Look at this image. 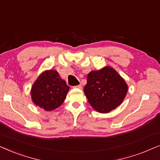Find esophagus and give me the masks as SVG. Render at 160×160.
Masks as SVG:
<instances>
[{"label": "esophagus", "mask_w": 160, "mask_h": 160, "mask_svg": "<svg viewBox=\"0 0 160 160\" xmlns=\"http://www.w3.org/2000/svg\"><path fill=\"white\" fill-rule=\"evenodd\" d=\"M74 88H80V89H81V88H82V85H78V86H74Z\"/></svg>", "instance_id": "obj_1"}]
</instances>
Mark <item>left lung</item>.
Returning a JSON list of instances; mask_svg holds the SVG:
<instances>
[{
    "label": "left lung",
    "mask_w": 160,
    "mask_h": 160,
    "mask_svg": "<svg viewBox=\"0 0 160 160\" xmlns=\"http://www.w3.org/2000/svg\"><path fill=\"white\" fill-rule=\"evenodd\" d=\"M83 91L96 111L108 113L122 103L128 86L113 68L107 66L89 72Z\"/></svg>",
    "instance_id": "8db88e82"
}]
</instances>
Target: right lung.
<instances>
[{
    "instance_id": "1",
    "label": "right lung",
    "mask_w": 160,
    "mask_h": 160,
    "mask_svg": "<svg viewBox=\"0 0 160 160\" xmlns=\"http://www.w3.org/2000/svg\"><path fill=\"white\" fill-rule=\"evenodd\" d=\"M69 87L55 70H46L38 77L32 86L31 99L46 111H51L62 105Z\"/></svg>"
}]
</instances>
